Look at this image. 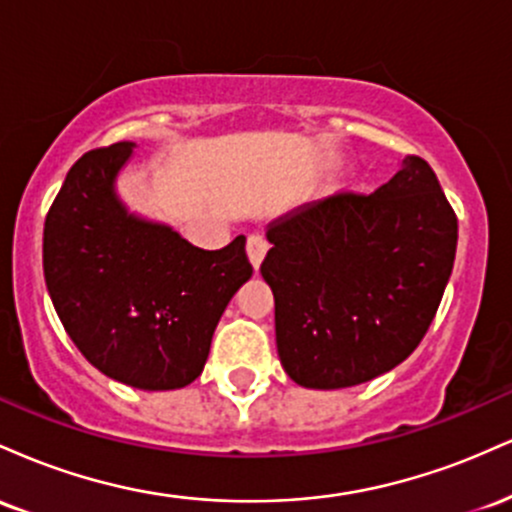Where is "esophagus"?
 Returning <instances> with one entry per match:
<instances>
[{
  "label": "esophagus",
  "instance_id": "esophagus-1",
  "mask_svg": "<svg viewBox=\"0 0 512 512\" xmlns=\"http://www.w3.org/2000/svg\"><path fill=\"white\" fill-rule=\"evenodd\" d=\"M264 255H267V240H264L262 236H250L248 238V257H250L252 267L260 269Z\"/></svg>",
  "mask_w": 512,
  "mask_h": 512
}]
</instances>
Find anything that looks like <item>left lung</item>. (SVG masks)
<instances>
[{
  "label": "left lung",
  "instance_id": "1",
  "mask_svg": "<svg viewBox=\"0 0 512 512\" xmlns=\"http://www.w3.org/2000/svg\"><path fill=\"white\" fill-rule=\"evenodd\" d=\"M260 272L276 351L293 383L342 390L419 346L452 274L457 219L424 158L370 195H334L267 226Z\"/></svg>",
  "mask_w": 512,
  "mask_h": 512
}]
</instances>
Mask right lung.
<instances>
[{
    "mask_svg": "<svg viewBox=\"0 0 512 512\" xmlns=\"http://www.w3.org/2000/svg\"><path fill=\"white\" fill-rule=\"evenodd\" d=\"M137 144L88 151L45 219V284L76 349L137 390H178L202 375L223 310L252 276L245 238L221 250L187 243L117 195Z\"/></svg>",
    "mask_w": 512,
    "mask_h": 512,
    "instance_id": "1",
    "label": "right lung"
}]
</instances>
